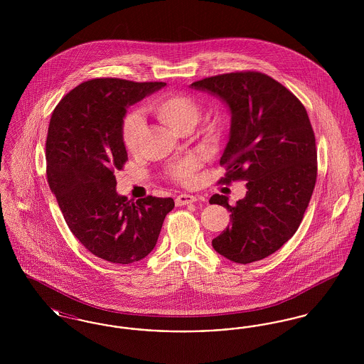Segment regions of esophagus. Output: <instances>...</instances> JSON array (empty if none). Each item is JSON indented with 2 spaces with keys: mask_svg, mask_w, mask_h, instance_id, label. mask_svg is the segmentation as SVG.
<instances>
[{
  "mask_svg": "<svg viewBox=\"0 0 364 364\" xmlns=\"http://www.w3.org/2000/svg\"><path fill=\"white\" fill-rule=\"evenodd\" d=\"M198 200V198L196 196H193V195H188V193H181V195H178L177 198H176V205L177 206H184V205H191V203H193V202H196Z\"/></svg>",
  "mask_w": 364,
  "mask_h": 364,
  "instance_id": "1",
  "label": "esophagus"
}]
</instances>
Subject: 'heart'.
Instances as JSON below:
<instances>
[{
  "label": "heart",
  "mask_w": 364,
  "mask_h": 364,
  "mask_svg": "<svg viewBox=\"0 0 364 364\" xmlns=\"http://www.w3.org/2000/svg\"><path fill=\"white\" fill-rule=\"evenodd\" d=\"M149 110L177 134L190 132L200 116V107L196 100L188 94L180 92L158 95L149 104ZM141 131L143 120L140 116L135 113L125 116L122 124V139L127 150L135 151L138 149L139 136ZM200 135L208 140H214L217 136V124L214 122H205L200 128ZM195 168L196 164L193 161L186 159L174 164L171 168V174L174 180L183 184H188L193 178Z\"/></svg>",
  "instance_id": "b5f03b06"
}]
</instances>
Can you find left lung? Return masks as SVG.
<instances>
[{
  "mask_svg": "<svg viewBox=\"0 0 364 364\" xmlns=\"http://www.w3.org/2000/svg\"><path fill=\"white\" fill-rule=\"evenodd\" d=\"M191 88L220 98L230 112V131L221 183L245 180L247 193L228 203L224 195L210 202L228 208L230 225L213 239L226 259L251 263L288 242L300 225L316 181V149L306 107L273 77L235 72L206 77Z\"/></svg>",
  "mask_w": 364,
  "mask_h": 364,
  "instance_id": "obj_1",
  "label": "left lung"
}]
</instances>
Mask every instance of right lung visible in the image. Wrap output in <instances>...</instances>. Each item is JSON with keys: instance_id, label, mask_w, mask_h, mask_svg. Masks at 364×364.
<instances>
[{"instance_id": "right-lung-1", "label": "right lung", "mask_w": 364, "mask_h": 364, "mask_svg": "<svg viewBox=\"0 0 364 364\" xmlns=\"http://www.w3.org/2000/svg\"><path fill=\"white\" fill-rule=\"evenodd\" d=\"M166 83L92 79L75 87L53 112L48 139V181L67 225L101 259L129 264L156 247L172 198L135 203L116 191L114 171L128 154L122 139L127 107Z\"/></svg>"}]
</instances>
